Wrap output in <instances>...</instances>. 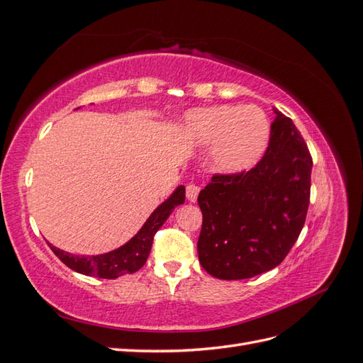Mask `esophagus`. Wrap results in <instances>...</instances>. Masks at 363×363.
<instances>
[{
    "instance_id": "esophagus-1",
    "label": "esophagus",
    "mask_w": 363,
    "mask_h": 363,
    "mask_svg": "<svg viewBox=\"0 0 363 363\" xmlns=\"http://www.w3.org/2000/svg\"><path fill=\"white\" fill-rule=\"evenodd\" d=\"M199 194H200V188L194 183H189L186 186V196H188V200L191 203H195L196 199H199Z\"/></svg>"
}]
</instances>
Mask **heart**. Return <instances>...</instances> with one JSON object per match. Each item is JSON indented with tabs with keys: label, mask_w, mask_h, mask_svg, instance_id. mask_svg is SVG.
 Wrapping results in <instances>:
<instances>
[{
	"label": "heart",
	"mask_w": 363,
	"mask_h": 363,
	"mask_svg": "<svg viewBox=\"0 0 363 363\" xmlns=\"http://www.w3.org/2000/svg\"><path fill=\"white\" fill-rule=\"evenodd\" d=\"M188 130L201 144H215L213 164L218 171L236 174L263 156L271 125L257 106H215L191 112Z\"/></svg>",
	"instance_id": "b5f03b06"
}]
</instances>
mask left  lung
Returning a JSON list of instances; mask_svg holds the SVG:
<instances>
[{
  "instance_id": "8db88e82",
  "label": "left lung",
  "mask_w": 363,
  "mask_h": 363,
  "mask_svg": "<svg viewBox=\"0 0 363 363\" xmlns=\"http://www.w3.org/2000/svg\"><path fill=\"white\" fill-rule=\"evenodd\" d=\"M274 112L263 157L250 171L213 174L199 195V259L216 279L242 280L276 268L304 225L312 156L292 119Z\"/></svg>"
}]
</instances>
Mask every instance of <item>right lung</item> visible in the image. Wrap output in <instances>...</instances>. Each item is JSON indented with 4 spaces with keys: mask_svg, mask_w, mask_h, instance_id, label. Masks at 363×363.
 Returning a JSON list of instances; mask_svg holds the SVG:
<instances>
[{
    "mask_svg": "<svg viewBox=\"0 0 363 363\" xmlns=\"http://www.w3.org/2000/svg\"><path fill=\"white\" fill-rule=\"evenodd\" d=\"M183 203L184 186H179L169 199L151 213L144 227L139 230L135 238H131L125 245L111 252H106V255L75 256L71 255V252L52 247L51 244L48 245L54 255L75 272L100 279H118L124 276V274L136 272L145 265L151 251L152 239H155L157 230L164 224L174 208Z\"/></svg>",
    "mask_w": 363,
    "mask_h": 363,
    "instance_id": "right-lung-1",
    "label": "right lung"
}]
</instances>
